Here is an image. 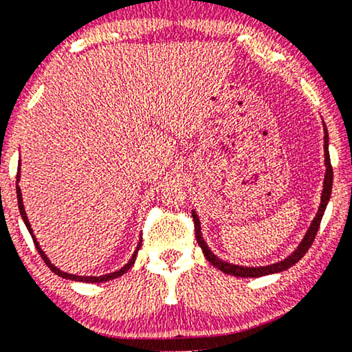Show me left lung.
<instances>
[{
	"label": "left lung",
	"instance_id": "1",
	"mask_svg": "<svg viewBox=\"0 0 352 352\" xmlns=\"http://www.w3.org/2000/svg\"><path fill=\"white\" fill-rule=\"evenodd\" d=\"M324 164H326V175H324V183H322V194H321V204H319L318 213L316 217L313 218V221L310 224V228L303 235L302 242L298 243V246L292 253L285 258L283 261H278L275 264L270 265H261V267H246V265H237V264H230L228 261L219 259L217 254L213 253L212 250L208 248V245L206 243V240L202 237L201 232V219H199V214L192 210V219H194V230H196V239L199 246L202 248V253L206 256L207 261L212 264L213 267H217L218 270H221L223 274L228 275H234V276H242V278H258V276H265V275H274V274H280V272H285L287 269H291L294 264H297L303 256L307 254L308 248H310L314 237H316L319 224H321L322 214L326 212V207L329 204L330 194H332V182H333V170L332 166H330V155H329V133L326 124H324Z\"/></svg>",
	"mask_w": 352,
	"mask_h": 352
}]
</instances>
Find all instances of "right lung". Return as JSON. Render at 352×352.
Instances as JSON below:
<instances>
[{
    "label": "right lung",
    "mask_w": 352,
    "mask_h": 352,
    "mask_svg": "<svg viewBox=\"0 0 352 352\" xmlns=\"http://www.w3.org/2000/svg\"><path fill=\"white\" fill-rule=\"evenodd\" d=\"M19 182H20V169H19V174H17V202H19V210H20V214H22V219H23L25 226H26V229H28V232L31 234V237H33V240H34L36 250L39 251L41 258L44 259V262H45V264H47V267H49V269H50L52 272H54L55 275H58V276H61V278H65V280L80 281V283H102V281H109V280H113V278H118V276H122L123 274H126V272H128V270L131 269V267H133V264H134V262H135V258H138V251H139L140 246H142V237L139 239L138 248H135L134 254H133V258H131V259L128 261V264H124V265L122 267V269H120V270H115V272H112V274L101 275V276H80V275H72V274H66V272L60 270L58 267L52 264L50 259L47 258V254L44 253V250L41 248V245H39V242H38V239L34 237V234H33V229H31V224H30V221H28V217H26V212H25V207H23V197H22V191H20Z\"/></svg>",
    "instance_id": "add662e5"
}]
</instances>
